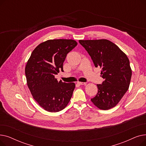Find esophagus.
Here are the masks:
<instances>
[{
	"instance_id": "esophagus-1",
	"label": "esophagus",
	"mask_w": 146,
	"mask_h": 146,
	"mask_svg": "<svg viewBox=\"0 0 146 146\" xmlns=\"http://www.w3.org/2000/svg\"><path fill=\"white\" fill-rule=\"evenodd\" d=\"M78 83L80 85H85L86 83L85 82H78Z\"/></svg>"
}]
</instances>
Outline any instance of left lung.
Returning <instances> with one entry per match:
<instances>
[{
  "label": "left lung",
  "mask_w": 146,
  "mask_h": 146,
  "mask_svg": "<svg viewBox=\"0 0 146 146\" xmlns=\"http://www.w3.org/2000/svg\"><path fill=\"white\" fill-rule=\"evenodd\" d=\"M96 67H100L104 81L97 85L98 91L91 101L98 108L108 110L115 106L128 89L132 71L125 54L117 45L105 39L79 40Z\"/></svg>",
  "instance_id": "obj_1"
}]
</instances>
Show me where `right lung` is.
Here are the masks:
<instances>
[{"label":"right lung","mask_w":146,"mask_h":146,"mask_svg":"<svg viewBox=\"0 0 146 146\" xmlns=\"http://www.w3.org/2000/svg\"><path fill=\"white\" fill-rule=\"evenodd\" d=\"M73 40H50L33 50L25 67L27 85L35 101L45 111L56 112L63 110L70 102L74 83H67L55 78L67 54L76 45Z\"/></svg>","instance_id":"right-lung-1"}]
</instances>
